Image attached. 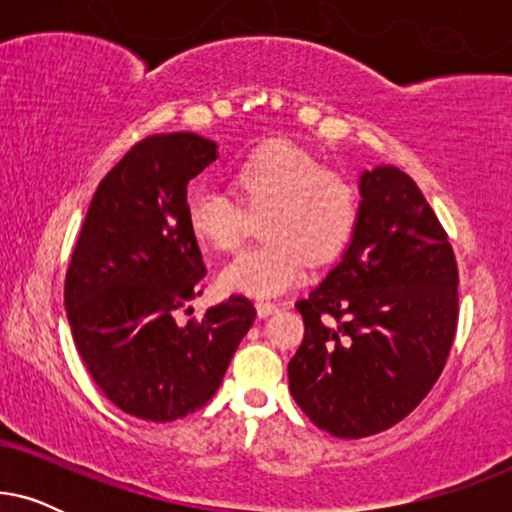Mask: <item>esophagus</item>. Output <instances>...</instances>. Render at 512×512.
I'll use <instances>...</instances> for the list:
<instances>
[{
	"label": "esophagus",
	"mask_w": 512,
	"mask_h": 512,
	"mask_svg": "<svg viewBox=\"0 0 512 512\" xmlns=\"http://www.w3.org/2000/svg\"><path fill=\"white\" fill-rule=\"evenodd\" d=\"M277 310H279V307L275 303H268V300H258V303H256V312H258V317H261V319L270 317V314H275Z\"/></svg>",
	"instance_id": "1"
}]
</instances>
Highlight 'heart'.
<instances>
[{
  "label": "heart",
  "mask_w": 512,
  "mask_h": 512,
  "mask_svg": "<svg viewBox=\"0 0 512 512\" xmlns=\"http://www.w3.org/2000/svg\"><path fill=\"white\" fill-rule=\"evenodd\" d=\"M237 202L214 191H195L186 202L188 228L219 251L240 247L249 216H261L263 244L219 272V286L251 298H272L303 279L305 263L338 256L359 216V191L342 172L321 167L291 142H270L230 172Z\"/></svg>",
  "instance_id": "b5f03b06"
}]
</instances>
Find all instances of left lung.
Listing matches in <instances>:
<instances>
[{
  "label": "left lung",
  "instance_id": "obj_1",
  "mask_svg": "<svg viewBox=\"0 0 512 512\" xmlns=\"http://www.w3.org/2000/svg\"><path fill=\"white\" fill-rule=\"evenodd\" d=\"M359 193L342 261L296 303L305 338L289 361L291 396L338 438L408 417L443 373L459 317L452 244L415 181L380 165Z\"/></svg>",
  "mask_w": 512,
  "mask_h": 512
}]
</instances>
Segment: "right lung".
<instances>
[{
	"mask_svg": "<svg viewBox=\"0 0 512 512\" xmlns=\"http://www.w3.org/2000/svg\"><path fill=\"white\" fill-rule=\"evenodd\" d=\"M216 156L212 139L193 132L132 146L97 186L67 270V319L88 373L116 408L146 422L200 410L256 319L251 300L230 296L177 321L207 272L186 186Z\"/></svg>",
	"mask_w": 512,
	"mask_h": 512,
	"instance_id": "obj_1",
	"label": "right lung"
}]
</instances>
